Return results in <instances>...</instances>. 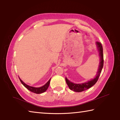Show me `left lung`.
Instances as JSON below:
<instances>
[{
	"label": "left lung",
	"instance_id": "8db88e82",
	"mask_svg": "<svg viewBox=\"0 0 120 120\" xmlns=\"http://www.w3.org/2000/svg\"><path fill=\"white\" fill-rule=\"evenodd\" d=\"M96 44L98 47V51L99 52V55L100 56V62L99 67H98V70L97 72V76L94 79H91V80L88 81L87 82H85L84 83H81V84H74L72 82H71L69 81L67 78H65L66 82L69 87L70 89L71 90H73V91L75 92H82L85 91L88 89L91 88L92 86L96 83L97 82L98 78L100 75V74L101 73V71L103 67V64H104V58H103V47L102 45L101 44V42L97 41Z\"/></svg>",
	"mask_w": 120,
	"mask_h": 120
}]
</instances>
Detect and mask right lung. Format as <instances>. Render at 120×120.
Masks as SVG:
<instances>
[{"label":"right lung","mask_w":120,"mask_h":120,"mask_svg":"<svg viewBox=\"0 0 120 120\" xmlns=\"http://www.w3.org/2000/svg\"><path fill=\"white\" fill-rule=\"evenodd\" d=\"M19 79H20V81L22 83V84L26 88V89H28L29 90H30V91L34 92V93H35V94H41V93H43V92L46 91L47 89H48V87L49 86L50 80H51V79H50L49 80V81L46 84L44 85V86H42L41 87H34L30 86H29V85H26L21 80V79L19 78Z\"/></svg>","instance_id":"1"}]
</instances>
